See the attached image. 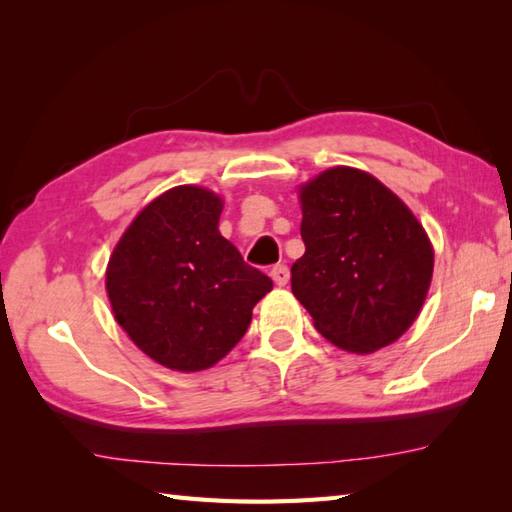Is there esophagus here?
<instances>
[{
  "label": "esophagus",
  "instance_id": "obj_1",
  "mask_svg": "<svg viewBox=\"0 0 512 512\" xmlns=\"http://www.w3.org/2000/svg\"><path fill=\"white\" fill-rule=\"evenodd\" d=\"M270 277H273L277 286H286L288 279H290V270L284 264H277L273 270H270Z\"/></svg>",
  "mask_w": 512,
  "mask_h": 512
}]
</instances>
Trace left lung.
Wrapping results in <instances>:
<instances>
[{
  "label": "left lung",
  "instance_id": "left-lung-1",
  "mask_svg": "<svg viewBox=\"0 0 512 512\" xmlns=\"http://www.w3.org/2000/svg\"><path fill=\"white\" fill-rule=\"evenodd\" d=\"M306 253L292 295L325 339L369 354L400 339L431 286L433 246L394 191L352 167H332L299 189Z\"/></svg>",
  "mask_w": 512,
  "mask_h": 512
}]
</instances>
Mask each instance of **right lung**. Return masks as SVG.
<instances>
[{
    "mask_svg": "<svg viewBox=\"0 0 512 512\" xmlns=\"http://www.w3.org/2000/svg\"><path fill=\"white\" fill-rule=\"evenodd\" d=\"M222 198L173 187L149 202L105 273L114 317L140 350L176 372L215 365L242 341L255 303L273 290L220 235Z\"/></svg>",
    "mask_w": 512,
    "mask_h": 512,
    "instance_id": "add662e5",
    "label": "right lung"
}]
</instances>
